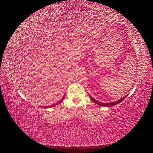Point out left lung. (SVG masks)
<instances>
[{
	"instance_id": "1",
	"label": "left lung",
	"mask_w": 153,
	"mask_h": 153,
	"mask_svg": "<svg viewBox=\"0 0 153 153\" xmlns=\"http://www.w3.org/2000/svg\"><path fill=\"white\" fill-rule=\"evenodd\" d=\"M90 98H91V99L92 100V101H93V102H94L95 103H96L97 105H100V106H114V105H117V104H118V103H121L122 101H123V100L125 99V98H126V96L124 97V98H121V100H118V101H115V102L108 103H101V102H99V101H96V100H94V99H93L92 98H91V96H90Z\"/></svg>"
}]
</instances>
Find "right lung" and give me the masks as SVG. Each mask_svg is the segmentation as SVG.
<instances>
[{
	"label": "right lung",
	"instance_id": "obj_1",
	"mask_svg": "<svg viewBox=\"0 0 153 153\" xmlns=\"http://www.w3.org/2000/svg\"><path fill=\"white\" fill-rule=\"evenodd\" d=\"M63 99H64V98L61 100V101H59V102L57 103H56V104H54V105H51V106H46V107H45V106H44V107H45V108H48V107H53V106H55V105H58L59 103H61L62 102V100H63Z\"/></svg>",
	"mask_w": 153,
	"mask_h": 153
}]
</instances>
